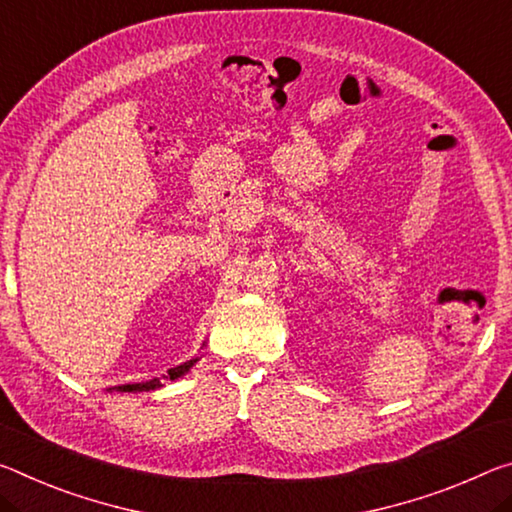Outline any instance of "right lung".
I'll use <instances>...</instances> for the list:
<instances>
[{"label": "right lung", "instance_id": "add662e5", "mask_svg": "<svg viewBox=\"0 0 512 512\" xmlns=\"http://www.w3.org/2000/svg\"><path fill=\"white\" fill-rule=\"evenodd\" d=\"M198 362V358L196 360H189V362H184V364H180V367H175V369H170L168 371V376H170V380H175V378H180V376H184L186 371H189L193 364ZM157 387H161V380L159 378H152V380H145V383H134V385H120L118 387V392H150V389H157Z\"/></svg>", "mask_w": 512, "mask_h": 512}]
</instances>
